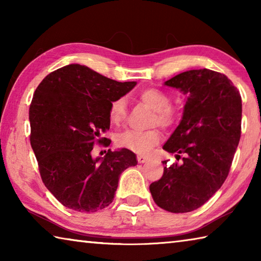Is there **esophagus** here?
<instances>
[{
	"mask_svg": "<svg viewBox=\"0 0 261 261\" xmlns=\"http://www.w3.org/2000/svg\"><path fill=\"white\" fill-rule=\"evenodd\" d=\"M137 160H138L139 163H145V162L148 161V158L144 156V155H138V156H137Z\"/></svg>",
	"mask_w": 261,
	"mask_h": 261,
	"instance_id": "34e87169",
	"label": "esophagus"
}]
</instances>
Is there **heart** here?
Listing matches in <instances>:
<instances>
[{
	"label": "heart",
	"instance_id": "heart-1",
	"mask_svg": "<svg viewBox=\"0 0 261 261\" xmlns=\"http://www.w3.org/2000/svg\"><path fill=\"white\" fill-rule=\"evenodd\" d=\"M138 99L154 110V125L158 124L162 129H170L178 122V112L171 106V98L166 92L154 87L145 88L139 92ZM108 117L110 123L116 126L124 122L126 118V102L124 98H116L109 103ZM159 143L160 134L158 130H125L116 136L118 146L138 154H147Z\"/></svg>",
	"mask_w": 261,
	"mask_h": 261
}]
</instances>
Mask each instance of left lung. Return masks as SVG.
I'll use <instances>...</instances> for the list:
<instances>
[{
    "instance_id": "8db88e82",
    "label": "left lung",
    "mask_w": 261,
    "mask_h": 261,
    "mask_svg": "<svg viewBox=\"0 0 261 261\" xmlns=\"http://www.w3.org/2000/svg\"><path fill=\"white\" fill-rule=\"evenodd\" d=\"M165 85L188 95L182 121L163 149L183 160L165 167L149 185L153 200L171 213L199 208L222 187L241 138L242 98L226 74L190 70ZM167 161H163V165Z\"/></svg>"
}]
</instances>
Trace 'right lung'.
I'll use <instances>...</instances> for the list:
<instances>
[{
	"mask_svg": "<svg viewBox=\"0 0 261 261\" xmlns=\"http://www.w3.org/2000/svg\"><path fill=\"white\" fill-rule=\"evenodd\" d=\"M136 82L120 83L81 64L50 72L37 87L30 106V141L43 184L62 205L96 212L114 200L122 171L137 165L127 148L92 158L94 145H110L109 103Z\"/></svg>",
	"mask_w": 261,
	"mask_h": 261,
	"instance_id": "1",
	"label": "right lung"
}]
</instances>
